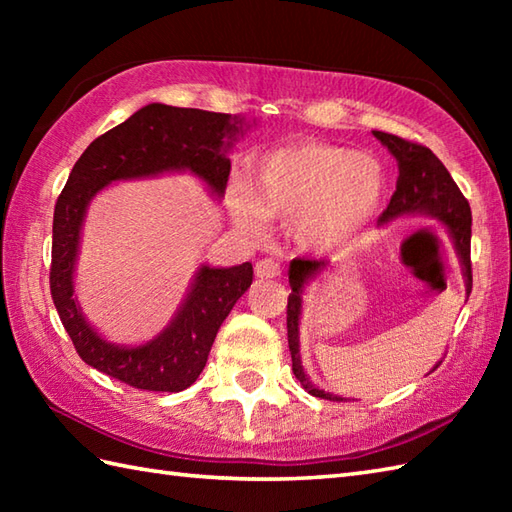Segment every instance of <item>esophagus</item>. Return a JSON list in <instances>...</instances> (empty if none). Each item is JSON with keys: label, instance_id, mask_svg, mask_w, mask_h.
Masks as SVG:
<instances>
[{"label": "esophagus", "instance_id": "esophagus-1", "mask_svg": "<svg viewBox=\"0 0 512 512\" xmlns=\"http://www.w3.org/2000/svg\"><path fill=\"white\" fill-rule=\"evenodd\" d=\"M255 275L259 279H275L281 275V266L275 262V259H259L255 264Z\"/></svg>", "mask_w": 512, "mask_h": 512}]
</instances>
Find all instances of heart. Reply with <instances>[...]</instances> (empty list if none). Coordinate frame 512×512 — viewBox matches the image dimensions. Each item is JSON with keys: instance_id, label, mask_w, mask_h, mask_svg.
I'll list each match as a JSON object with an SVG mask.
<instances>
[{"instance_id": "heart-1", "label": "heart", "mask_w": 512, "mask_h": 512, "mask_svg": "<svg viewBox=\"0 0 512 512\" xmlns=\"http://www.w3.org/2000/svg\"><path fill=\"white\" fill-rule=\"evenodd\" d=\"M383 195V169L350 147L297 143L257 162L250 184L228 195L235 222L262 237L270 220L295 222L301 244L343 250L372 220Z\"/></svg>"}]
</instances>
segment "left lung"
<instances>
[{
    "mask_svg": "<svg viewBox=\"0 0 512 512\" xmlns=\"http://www.w3.org/2000/svg\"><path fill=\"white\" fill-rule=\"evenodd\" d=\"M380 143H383L389 154L398 162V180L396 191L391 195L387 209L380 213L378 224H387L400 215H431L447 228L453 242L455 253H458L462 275L466 281V295H471L473 273H471V206L464 198L458 184L453 182L451 173L442 165L438 156L429 147L411 143L394 134L372 132ZM328 268V262L321 259H292L288 270L290 281V297H288V347L292 354V372H295L301 387L308 394L325 398V400H345L334 396L330 391H323L310 383L308 374L303 372L301 356H299V319H301V303L303 288L308 281L317 277L321 270ZM438 367V365H436ZM433 367V369H436Z\"/></svg>",
    "mask_w": 512,
    "mask_h": 512,
    "instance_id": "obj_1",
    "label": "left lung"
}]
</instances>
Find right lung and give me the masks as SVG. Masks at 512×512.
<instances>
[{"mask_svg": "<svg viewBox=\"0 0 512 512\" xmlns=\"http://www.w3.org/2000/svg\"><path fill=\"white\" fill-rule=\"evenodd\" d=\"M244 118L149 103L83 151L54 206L50 292L65 332L85 363L121 383L147 391L191 387L209 358L220 325L253 284L250 262L231 268L200 266L187 299L156 339L125 347L105 341L74 299V266L88 204L107 184L191 171L222 198L228 149L244 136Z\"/></svg>", "mask_w": 512, "mask_h": 512, "instance_id": "obj_1", "label": "right lung"}]
</instances>
